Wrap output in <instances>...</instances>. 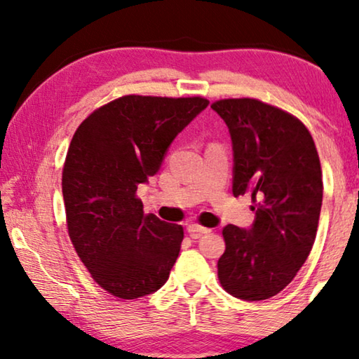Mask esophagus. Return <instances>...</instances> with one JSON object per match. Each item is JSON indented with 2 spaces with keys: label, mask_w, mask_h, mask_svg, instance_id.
Listing matches in <instances>:
<instances>
[{
  "label": "esophagus",
  "mask_w": 359,
  "mask_h": 359,
  "mask_svg": "<svg viewBox=\"0 0 359 359\" xmlns=\"http://www.w3.org/2000/svg\"><path fill=\"white\" fill-rule=\"evenodd\" d=\"M188 232H189V235L193 238H198L199 235L210 232V229H205V227H203V225H199V224H189L188 225Z\"/></svg>",
  "instance_id": "34e87169"
}]
</instances>
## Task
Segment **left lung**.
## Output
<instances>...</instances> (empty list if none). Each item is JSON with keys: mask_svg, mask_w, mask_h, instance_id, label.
<instances>
[{"mask_svg": "<svg viewBox=\"0 0 359 359\" xmlns=\"http://www.w3.org/2000/svg\"><path fill=\"white\" fill-rule=\"evenodd\" d=\"M233 145V196H252L253 227L229 224L217 262L222 287L264 301L292 281L311 253L322 208V168L311 132L296 116L253 97L219 100Z\"/></svg>", "mask_w": 359, "mask_h": 359, "instance_id": "obj_1", "label": "left lung"}]
</instances>
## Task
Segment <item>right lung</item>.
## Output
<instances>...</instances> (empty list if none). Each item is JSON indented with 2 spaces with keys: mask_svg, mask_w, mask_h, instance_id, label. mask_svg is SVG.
Listing matches in <instances>:
<instances>
[{
  "mask_svg": "<svg viewBox=\"0 0 359 359\" xmlns=\"http://www.w3.org/2000/svg\"><path fill=\"white\" fill-rule=\"evenodd\" d=\"M209 101L127 95L81 122L62 171L67 229L91 278L112 296L137 299L163 286L184 232L144 214L137 188L156 175L171 142Z\"/></svg>",
  "mask_w": 359,
  "mask_h": 359,
  "instance_id": "obj_1",
  "label": "right lung"
}]
</instances>
